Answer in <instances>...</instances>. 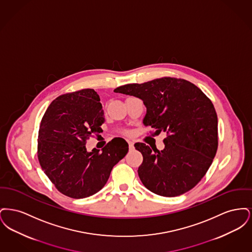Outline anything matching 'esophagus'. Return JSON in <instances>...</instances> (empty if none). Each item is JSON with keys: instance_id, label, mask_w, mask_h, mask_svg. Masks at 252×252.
<instances>
[{"instance_id": "34e87169", "label": "esophagus", "mask_w": 252, "mask_h": 252, "mask_svg": "<svg viewBox=\"0 0 252 252\" xmlns=\"http://www.w3.org/2000/svg\"><path fill=\"white\" fill-rule=\"evenodd\" d=\"M128 147H129V150H133L134 149V143L128 142Z\"/></svg>"}]
</instances>
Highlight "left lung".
Instances as JSON below:
<instances>
[{"label": "left lung", "instance_id": "8db88e82", "mask_svg": "<svg viewBox=\"0 0 252 252\" xmlns=\"http://www.w3.org/2000/svg\"><path fill=\"white\" fill-rule=\"evenodd\" d=\"M114 93L142 99L146 107L144 126L155 128L154 135L166 132L161 151L144 143L134 144L144 158L138 174L144 186L167 197L190 191L206 175L218 147L212 101L195 85L167 76L124 85Z\"/></svg>", "mask_w": 252, "mask_h": 252}]
</instances>
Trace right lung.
<instances>
[{
    "label": "right lung",
    "instance_id": "right-lung-1",
    "mask_svg": "<svg viewBox=\"0 0 252 252\" xmlns=\"http://www.w3.org/2000/svg\"><path fill=\"white\" fill-rule=\"evenodd\" d=\"M104 123L100 97L93 89L59 96L46 109L38 130L37 158L61 193L78 199L99 192L126 155L128 144L123 138H114L102 151H87V141L103 131Z\"/></svg>",
    "mask_w": 252,
    "mask_h": 252
}]
</instances>
